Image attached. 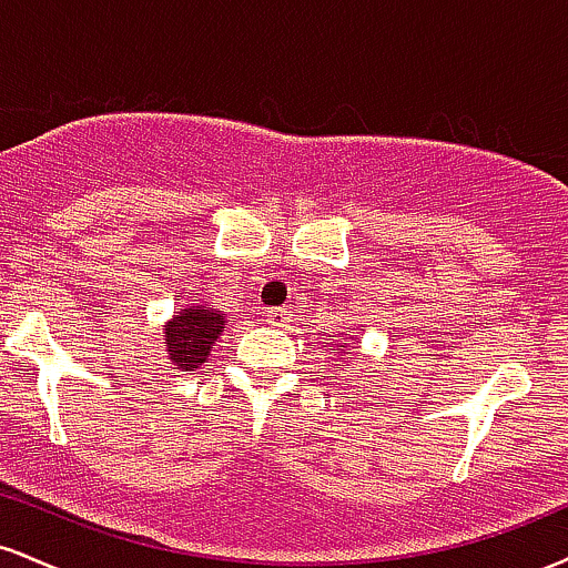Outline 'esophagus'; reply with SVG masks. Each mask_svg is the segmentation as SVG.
<instances>
[{
    "mask_svg": "<svg viewBox=\"0 0 568 568\" xmlns=\"http://www.w3.org/2000/svg\"><path fill=\"white\" fill-rule=\"evenodd\" d=\"M264 317L266 323L275 325V328H285V323H288V312L285 310H266Z\"/></svg>",
    "mask_w": 568,
    "mask_h": 568,
    "instance_id": "34e87169",
    "label": "esophagus"
}]
</instances>
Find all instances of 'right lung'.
Returning <instances> with one entry per match:
<instances>
[{"label": "right lung", "mask_w": 568, "mask_h": 568, "mask_svg": "<svg viewBox=\"0 0 568 568\" xmlns=\"http://www.w3.org/2000/svg\"><path fill=\"white\" fill-rule=\"evenodd\" d=\"M224 325L226 317L221 310H213L211 304H186L162 325L168 361L181 371L200 368L216 347Z\"/></svg>", "instance_id": "add662e5"}]
</instances>
